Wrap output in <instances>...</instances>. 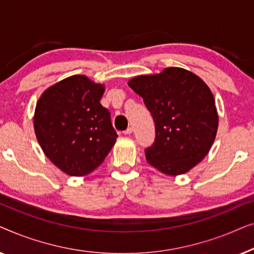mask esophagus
<instances>
[{"label":"esophagus","mask_w":254,"mask_h":254,"mask_svg":"<svg viewBox=\"0 0 254 254\" xmlns=\"http://www.w3.org/2000/svg\"><path fill=\"white\" fill-rule=\"evenodd\" d=\"M131 133H133V128H131V127H128L127 129L124 131L125 135H129V134H131Z\"/></svg>","instance_id":"34e87169"}]
</instances>
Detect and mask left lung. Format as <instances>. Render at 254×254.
Masks as SVG:
<instances>
[{
    "instance_id": "8db88e82",
    "label": "left lung",
    "mask_w": 254,
    "mask_h": 254,
    "mask_svg": "<svg viewBox=\"0 0 254 254\" xmlns=\"http://www.w3.org/2000/svg\"><path fill=\"white\" fill-rule=\"evenodd\" d=\"M128 85L141 96L156 125L147 162L168 176L189 172L209 152L216 137L218 113L213 92L194 72L179 67L135 76Z\"/></svg>"
}]
</instances>
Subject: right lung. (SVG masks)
<instances>
[{"mask_svg": "<svg viewBox=\"0 0 254 254\" xmlns=\"http://www.w3.org/2000/svg\"><path fill=\"white\" fill-rule=\"evenodd\" d=\"M105 85L72 75L51 85L33 116L37 140L53 164L72 177L91 173L104 162L118 135L100 98Z\"/></svg>", "mask_w": 254, "mask_h": 254, "instance_id": "right-lung-1", "label": "right lung"}]
</instances>
